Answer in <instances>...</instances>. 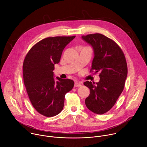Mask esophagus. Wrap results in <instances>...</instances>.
<instances>
[{
	"label": "esophagus",
	"mask_w": 147,
	"mask_h": 147,
	"mask_svg": "<svg viewBox=\"0 0 147 147\" xmlns=\"http://www.w3.org/2000/svg\"><path fill=\"white\" fill-rule=\"evenodd\" d=\"M82 86V82L80 81H76L74 84V87H81Z\"/></svg>",
	"instance_id": "34e87169"
}]
</instances>
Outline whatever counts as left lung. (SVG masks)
<instances>
[{"label":"left lung","mask_w":147,"mask_h":147,"mask_svg":"<svg viewBox=\"0 0 147 147\" xmlns=\"http://www.w3.org/2000/svg\"><path fill=\"white\" fill-rule=\"evenodd\" d=\"M82 38L94 49L90 72H100L98 82L84 83L90 90L85 103L89 110L102 115L112 109L123 91L127 75L126 60L120 47L106 36L93 34L82 35Z\"/></svg>","instance_id":"8db88e82"}]
</instances>
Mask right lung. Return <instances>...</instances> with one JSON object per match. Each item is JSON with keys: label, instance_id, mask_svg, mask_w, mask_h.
Masks as SVG:
<instances>
[{"label": "right lung", "instance_id": "obj_1", "mask_svg": "<svg viewBox=\"0 0 147 147\" xmlns=\"http://www.w3.org/2000/svg\"><path fill=\"white\" fill-rule=\"evenodd\" d=\"M76 36L48 37L39 41L24 59L23 71L26 91L35 110L46 117L61 112L65 96L74 82L70 79L53 77L55 65L59 63L66 46Z\"/></svg>", "mask_w": 147, "mask_h": 147}]
</instances>
